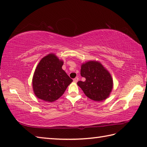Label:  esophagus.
I'll return each instance as SVG.
<instances>
[{
  "label": "esophagus",
  "instance_id": "1",
  "mask_svg": "<svg viewBox=\"0 0 147 147\" xmlns=\"http://www.w3.org/2000/svg\"><path fill=\"white\" fill-rule=\"evenodd\" d=\"M78 77H76L75 78L73 79V82H74L76 83V82H78Z\"/></svg>",
  "mask_w": 147,
  "mask_h": 147
}]
</instances>
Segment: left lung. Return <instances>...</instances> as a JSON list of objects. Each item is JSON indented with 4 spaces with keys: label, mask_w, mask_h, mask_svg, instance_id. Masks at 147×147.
<instances>
[{
    "label": "left lung",
    "mask_w": 147,
    "mask_h": 147,
    "mask_svg": "<svg viewBox=\"0 0 147 147\" xmlns=\"http://www.w3.org/2000/svg\"><path fill=\"white\" fill-rule=\"evenodd\" d=\"M81 76L85 82L77 83L86 96L94 101H102L107 98L113 87L111 74L97 61H88L81 67Z\"/></svg>",
    "instance_id": "1"
}]
</instances>
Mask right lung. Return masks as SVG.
<instances>
[{"label": "right lung", "instance_id": "1", "mask_svg": "<svg viewBox=\"0 0 147 147\" xmlns=\"http://www.w3.org/2000/svg\"><path fill=\"white\" fill-rule=\"evenodd\" d=\"M63 61L54 54L43 57L36 68L33 77V89L38 98L54 102L63 95L73 82L62 69Z\"/></svg>", "mask_w": 147, "mask_h": 147}]
</instances>
